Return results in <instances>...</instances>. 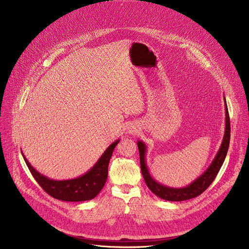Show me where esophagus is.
<instances>
[{"label": "esophagus", "instance_id": "34e87169", "mask_svg": "<svg viewBox=\"0 0 249 249\" xmlns=\"http://www.w3.org/2000/svg\"><path fill=\"white\" fill-rule=\"evenodd\" d=\"M140 131V128H139V126L138 125H135V124H131V125H129V127H128V133L129 134H136V133H138Z\"/></svg>", "mask_w": 249, "mask_h": 249}]
</instances>
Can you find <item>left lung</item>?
Masks as SVG:
<instances>
[{"instance_id":"obj_1","label":"left lung","mask_w":249,"mask_h":249,"mask_svg":"<svg viewBox=\"0 0 249 249\" xmlns=\"http://www.w3.org/2000/svg\"><path fill=\"white\" fill-rule=\"evenodd\" d=\"M224 101H225V132H224L223 140H222L220 148L216 153L213 161L211 162L210 165H209V167L206 169V171L199 178H197L194 181H192L190 185L184 188L166 187L164 185H161L160 182L155 180L151 177L148 171L147 163H146L147 147L144 142L138 140L137 146H138L139 155H140V166H141L142 176L144 178V180L149 190L153 194L158 196V197L166 201H174V202L190 200V199L198 197L199 195H201L206 189H208L209 186L212 184L217 174L219 173L222 164H223L225 160L227 151L229 148V142H230V119H229L228 108H227L225 97H224Z\"/></svg>"}]
</instances>
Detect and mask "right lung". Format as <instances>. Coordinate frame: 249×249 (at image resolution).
I'll return each mask as SVG.
<instances>
[{
  "instance_id": "right-lung-1",
  "label": "right lung",
  "mask_w": 249,
  "mask_h": 249,
  "mask_svg": "<svg viewBox=\"0 0 249 249\" xmlns=\"http://www.w3.org/2000/svg\"><path fill=\"white\" fill-rule=\"evenodd\" d=\"M120 139L113 142L104 151L95 165L83 176L71 179H51L40 173L29 163L25 155L23 159L36 181L48 195L54 199L65 202H83L94 199L103 189L108 178V165L112 153Z\"/></svg>"
}]
</instances>
